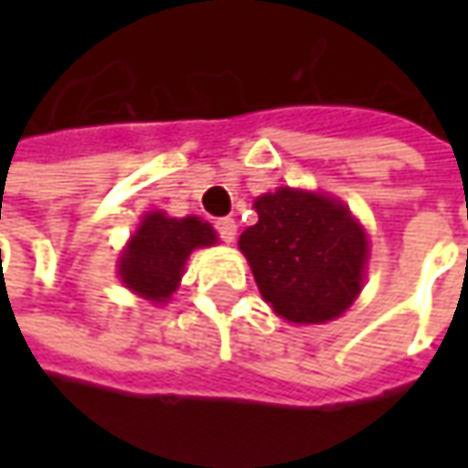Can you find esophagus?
I'll return each instance as SVG.
<instances>
[{"label":"esophagus","instance_id":"obj_1","mask_svg":"<svg viewBox=\"0 0 468 468\" xmlns=\"http://www.w3.org/2000/svg\"><path fill=\"white\" fill-rule=\"evenodd\" d=\"M216 231H218V237L224 242H234V237H237V221L234 218H218L216 221Z\"/></svg>","mask_w":468,"mask_h":468}]
</instances>
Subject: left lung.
<instances>
[{
  "mask_svg": "<svg viewBox=\"0 0 468 468\" xmlns=\"http://www.w3.org/2000/svg\"><path fill=\"white\" fill-rule=\"evenodd\" d=\"M258 224L239 250L262 299L289 323L320 325L344 314L365 283L369 242L341 200L279 187L255 200Z\"/></svg>",
  "mask_w": 468,
  "mask_h": 468,
  "instance_id": "8db88e82",
  "label": "left lung"
}]
</instances>
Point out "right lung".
Instances as JSON below:
<instances>
[{
    "instance_id": "1",
    "label": "right lung",
    "mask_w": 468,
    "mask_h": 468,
    "mask_svg": "<svg viewBox=\"0 0 468 468\" xmlns=\"http://www.w3.org/2000/svg\"><path fill=\"white\" fill-rule=\"evenodd\" d=\"M213 226L197 216L169 218L166 213H145L119 258V279L143 299L169 302L179 289L189 252L216 244Z\"/></svg>"
}]
</instances>
